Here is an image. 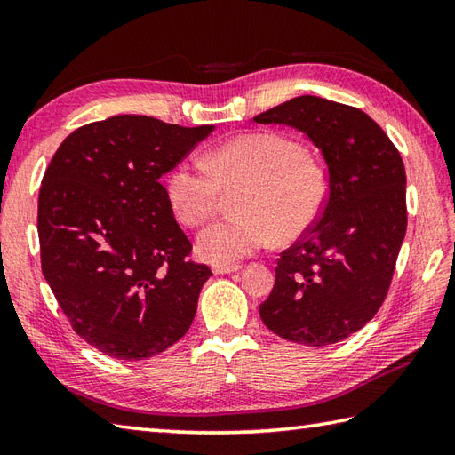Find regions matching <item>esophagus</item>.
Instances as JSON below:
<instances>
[{
	"instance_id": "obj_1",
	"label": "esophagus",
	"mask_w": 455,
	"mask_h": 455,
	"mask_svg": "<svg viewBox=\"0 0 455 455\" xmlns=\"http://www.w3.org/2000/svg\"><path fill=\"white\" fill-rule=\"evenodd\" d=\"M243 266L240 264H217L212 266V272L215 274H233V272H238Z\"/></svg>"
}]
</instances>
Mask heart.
Segmentation results:
<instances>
[{
  "mask_svg": "<svg viewBox=\"0 0 455 455\" xmlns=\"http://www.w3.org/2000/svg\"><path fill=\"white\" fill-rule=\"evenodd\" d=\"M236 193L238 217L203 228L195 251L212 264H230L270 243L296 240L315 225L327 203V173L298 140L251 132L209 149L201 162L183 159L167 175L175 217L199 227L215 215L222 193Z\"/></svg>",
  "mask_w": 455,
  "mask_h": 455,
  "instance_id": "obj_1",
  "label": "heart"
}]
</instances>
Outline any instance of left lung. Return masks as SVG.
I'll use <instances>...</instances> for the list:
<instances>
[{"mask_svg": "<svg viewBox=\"0 0 455 455\" xmlns=\"http://www.w3.org/2000/svg\"><path fill=\"white\" fill-rule=\"evenodd\" d=\"M254 122L304 132L329 180L317 222L278 258L260 317L291 343H337L367 325L388 293L408 222L403 157L363 110L319 96L291 98Z\"/></svg>", "mask_w": 455, "mask_h": 455, "instance_id": "8db88e82", "label": "left lung"}]
</instances>
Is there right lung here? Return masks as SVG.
Returning a JSON list of instances; mask_svg holds the SVG:
<instances>
[{
	"mask_svg": "<svg viewBox=\"0 0 455 455\" xmlns=\"http://www.w3.org/2000/svg\"><path fill=\"white\" fill-rule=\"evenodd\" d=\"M212 130L112 116L67 136L43 175V275L76 335L108 357L149 359L193 323L212 272L189 260L159 177Z\"/></svg>",
	"mask_w": 455,
	"mask_h": 455,
	"instance_id": "add662e5",
	"label": "right lung"
}]
</instances>
